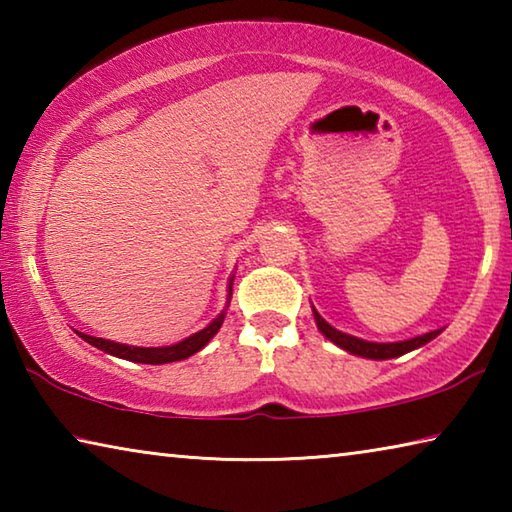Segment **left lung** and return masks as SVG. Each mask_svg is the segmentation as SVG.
Wrapping results in <instances>:
<instances>
[{
  "mask_svg": "<svg viewBox=\"0 0 512 512\" xmlns=\"http://www.w3.org/2000/svg\"><path fill=\"white\" fill-rule=\"evenodd\" d=\"M314 316H316L318 329L327 336L329 341L336 343L343 350L357 354V357H366V359H395V357H402V354L411 352L415 348H420V345L429 343L431 339H436V336L443 332V329H433V332H427V334H422V336H415V339H409V341L370 343V341H363V339H357V336L343 334V332H339V329H334L323 316L318 314L316 309H314Z\"/></svg>",
  "mask_w": 512,
  "mask_h": 512,
  "instance_id": "1",
  "label": "left lung"
}]
</instances>
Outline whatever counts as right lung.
Returning a JSON list of instances; mask_svg holds the SVG:
<instances>
[{
  "label": "right lung",
  "mask_w": 512,
  "mask_h": 512,
  "mask_svg": "<svg viewBox=\"0 0 512 512\" xmlns=\"http://www.w3.org/2000/svg\"><path fill=\"white\" fill-rule=\"evenodd\" d=\"M223 318H225V311L221 316H216L205 329H201V332H196L194 336H189V339L180 341L176 345H167V348H133V345L97 339V336H90V334H81V332H76V334H79L83 341H88L90 345H94V348L112 354V357L135 361V363H153V366H158V363L183 361L187 357H192V354H196L201 348H205L207 341H210L212 336L219 332V327L223 325Z\"/></svg>",
  "instance_id": "right-lung-1"
}]
</instances>
